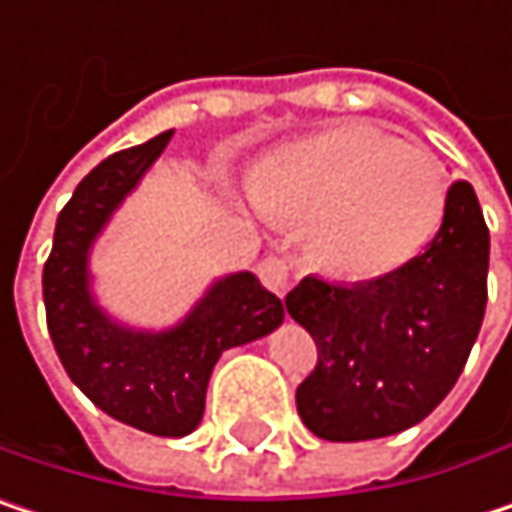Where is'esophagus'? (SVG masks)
Here are the masks:
<instances>
[{"mask_svg":"<svg viewBox=\"0 0 512 512\" xmlns=\"http://www.w3.org/2000/svg\"><path fill=\"white\" fill-rule=\"evenodd\" d=\"M257 278L263 281L266 290H272L275 296H284L293 284V272H290V263L281 260V257H266L260 266H257Z\"/></svg>","mask_w":512,"mask_h":512,"instance_id":"esophagus-1","label":"esophagus"}]
</instances>
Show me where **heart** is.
Wrapping results in <instances>:
<instances>
[{
	"label": "heart",
	"instance_id": "obj_1",
	"mask_svg": "<svg viewBox=\"0 0 512 512\" xmlns=\"http://www.w3.org/2000/svg\"><path fill=\"white\" fill-rule=\"evenodd\" d=\"M278 222H314V246L347 278H379L421 255L448 210L439 159L370 124H335L281 145L249 180Z\"/></svg>",
	"mask_w": 512,
	"mask_h": 512
}]
</instances>
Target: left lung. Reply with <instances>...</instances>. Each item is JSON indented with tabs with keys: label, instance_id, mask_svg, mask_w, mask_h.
I'll return each instance as SVG.
<instances>
[{
	"label": "left lung",
	"instance_id": "1",
	"mask_svg": "<svg viewBox=\"0 0 512 512\" xmlns=\"http://www.w3.org/2000/svg\"><path fill=\"white\" fill-rule=\"evenodd\" d=\"M489 228L471 183L454 180L424 255L361 284L302 278L284 299L317 344L296 388L302 424L329 442L394 436L457 385L486 311Z\"/></svg>",
	"mask_w": 512,
	"mask_h": 512
}]
</instances>
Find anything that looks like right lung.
<instances>
[{
    "label": "right lung",
    "instance_id": "1",
    "mask_svg": "<svg viewBox=\"0 0 512 512\" xmlns=\"http://www.w3.org/2000/svg\"><path fill=\"white\" fill-rule=\"evenodd\" d=\"M168 139L171 130L106 156L82 177L55 222L44 266V305L52 347L76 388L115 421L177 439L201 424L207 382L219 356L269 335L281 326L284 308L252 272L219 278L165 332L127 329L94 302L91 246Z\"/></svg>",
    "mask_w": 512,
    "mask_h": 512
}]
</instances>
